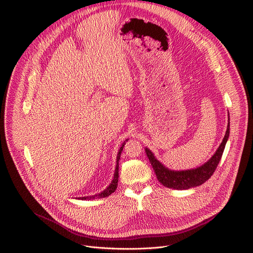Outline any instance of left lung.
<instances>
[{
    "label": "left lung",
    "instance_id": "8db88e82",
    "mask_svg": "<svg viewBox=\"0 0 253 253\" xmlns=\"http://www.w3.org/2000/svg\"><path fill=\"white\" fill-rule=\"evenodd\" d=\"M229 119V118H228ZM229 121L226 129L225 136L219 145V147L213 154V156L205 162L203 165L188 170H181V171H174L165 167L157 158L154 156L152 151L148 148H145V152L149 158V161L153 167V170L156 174L157 179L159 182L163 184L165 187L177 189V190H185L192 187L199 186L203 184L205 181L211 177L214 173L216 167H217L221 156L223 154L226 142L229 137Z\"/></svg>",
    "mask_w": 253,
    "mask_h": 253
}]
</instances>
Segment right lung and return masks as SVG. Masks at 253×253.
I'll use <instances>...</instances> for the list:
<instances>
[{
    "mask_svg": "<svg viewBox=\"0 0 253 253\" xmlns=\"http://www.w3.org/2000/svg\"><path fill=\"white\" fill-rule=\"evenodd\" d=\"M128 141L125 140L122 144V146L120 147L119 151H118V154H117V159H116V168H115V172H114V176H113V180L111 181L110 185L108 186L105 190H103L102 192L98 193V194H95V195H92V196H84V197H78V199H81V200H91V199H99V198H104V197H107L111 195L113 192H115L116 188H117V185H118V178H119V160H120V156H121V153H122V150L124 148V145H125V142ZM77 199V198H76Z\"/></svg>",
    "mask_w": 253,
    "mask_h": 253,
    "instance_id": "right-lung-1",
    "label": "right lung"
}]
</instances>
